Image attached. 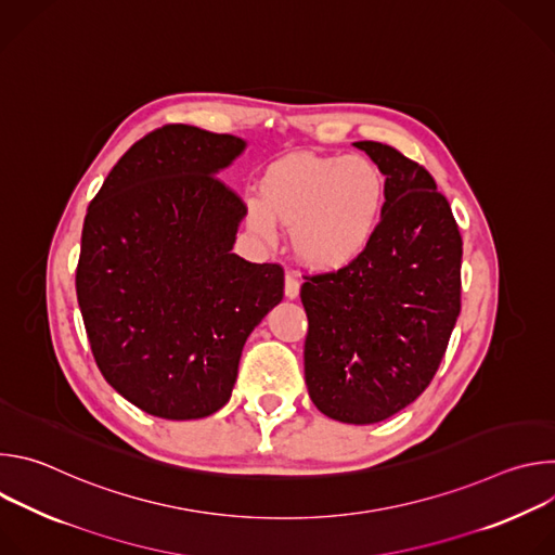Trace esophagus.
I'll use <instances>...</instances> for the list:
<instances>
[{"label": "esophagus", "instance_id": "obj_1", "mask_svg": "<svg viewBox=\"0 0 555 555\" xmlns=\"http://www.w3.org/2000/svg\"><path fill=\"white\" fill-rule=\"evenodd\" d=\"M298 294H300V281L296 279V274H285V296L298 298Z\"/></svg>", "mask_w": 555, "mask_h": 555}]
</instances>
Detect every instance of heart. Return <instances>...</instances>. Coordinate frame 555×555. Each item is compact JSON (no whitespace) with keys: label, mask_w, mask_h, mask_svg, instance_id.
<instances>
[{"label":"heart","mask_w":555,"mask_h":555,"mask_svg":"<svg viewBox=\"0 0 555 555\" xmlns=\"http://www.w3.org/2000/svg\"><path fill=\"white\" fill-rule=\"evenodd\" d=\"M386 204V180L364 155H289L261 180L248 202V223L276 242V222L292 228L294 250L315 270H338L373 242Z\"/></svg>","instance_id":"obj_1"}]
</instances>
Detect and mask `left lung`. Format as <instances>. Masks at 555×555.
<instances>
[{
	"label": "left lung",
	"mask_w": 555,
	"mask_h": 555,
	"mask_svg": "<svg viewBox=\"0 0 555 555\" xmlns=\"http://www.w3.org/2000/svg\"><path fill=\"white\" fill-rule=\"evenodd\" d=\"M386 176L371 246L349 266L309 276L305 382L321 413L375 424L426 390L461 311L463 242L433 176L382 142H353Z\"/></svg>",
	"instance_id": "obj_1"
}]
</instances>
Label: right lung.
<instances>
[{
	"label": "right lung",
	"mask_w": 555,
	"mask_h": 555,
	"mask_svg": "<svg viewBox=\"0 0 555 555\" xmlns=\"http://www.w3.org/2000/svg\"><path fill=\"white\" fill-rule=\"evenodd\" d=\"M246 142L191 125L140 138L92 199L76 296L103 377L140 411L199 420L283 298V268L232 255L246 204L219 171Z\"/></svg>",
	"instance_id": "1"
}]
</instances>
